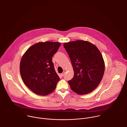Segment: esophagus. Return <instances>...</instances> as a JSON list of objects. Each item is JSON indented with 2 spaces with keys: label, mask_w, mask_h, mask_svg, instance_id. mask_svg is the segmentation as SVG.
<instances>
[{
  "label": "esophagus",
  "mask_w": 127,
  "mask_h": 127,
  "mask_svg": "<svg viewBox=\"0 0 127 127\" xmlns=\"http://www.w3.org/2000/svg\"><path fill=\"white\" fill-rule=\"evenodd\" d=\"M65 72H63V73L61 74V75H62V77H63V76L65 75Z\"/></svg>",
  "instance_id": "1"
}]
</instances>
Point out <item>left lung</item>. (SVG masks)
<instances>
[{"label":"left lung","mask_w":127,"mask_h":127,"mask_svg":"<svg viewBox=\"0 0 127 127\" xmlns=\"http://www.w3.org/2000/svg\"><path fill=\"white\" fill-rule=\"evenodd\" d=\"M73 68L74 75L68 81L72 90L83 95L90 93L100 84L105 63L97 47L88 41L78 40L63 44Z\"/></svg>","instance_id":"left-lung-1"}]
</instances>
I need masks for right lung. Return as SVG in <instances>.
I'll return each mask as SVG.
<instances>
[{
  "label": "right lung",
  "mask_w": 127,
  "mask_h": 127,
  "mask_svg": "<svg viewBox=\"0 0 127 127\" xmlns=\"http://www.w3.org/2000/svg\"><path fill=\"white\" fill-rule=\"evenodd\" d=\"M60 45L58 42H39L29 47L23 55L20 74L25 85L34 94L46 95L55 90L60 78L52 57Z\"/></svg>",
  "instance_id": "right-lung-1"
}]
</instances>
